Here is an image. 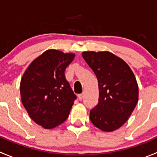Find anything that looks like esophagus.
<instances>
[{
	"mask_svg": "<svg viewBox=\"0 0 157 157\" xmlns=\"http://www.w3.org/2000/svg\"><path fill=\"white\" fill-rule=\"evenodd\" d=\"M78 99L80 101H81L82 99H83V93H81V94L78 95Z\"/></svg>",
	"mask_w": 157,
	"mask_h": 157,
	"instance_id": "1",
	"label": "esophagus"
}]
</instances>
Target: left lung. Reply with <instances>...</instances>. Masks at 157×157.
Here are the masks:
<instances>
[{"mask_svg": "<svg viewBox=\"0 0 157 157\" xmlns=\"http://www.w3.org/2000/svg\"><path fill=\"white\" fill-rule=\"evenodd\" d=\"M83 59L96 74L99 102L90 112L91 122L105 132L121 128L138 101V85L124 60L111 52H83Z\"/></svg>", "mask_w": 157, "mask_h": 157, "instance_id": "1", "label": "left lung"}]
</instances>
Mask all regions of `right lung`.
<instances>
[{
	"instance_id": "right-lung-1",
	"label": "right lung",
	"mask_w": 157,
	"mask_h": 157,
	"mask_svg": "<svg viewBox=\"0 0 157 157\" xmlns=\"http://www.w3.org/2000/svg\"><path fill=\"white\" fill-rule=\"evenodd\" d=\"M75 57L49 49L33 60L20 81V96L30 118L45 129L62 124L77 96L64 75Z\"/></svg>"
}]
</instances>
